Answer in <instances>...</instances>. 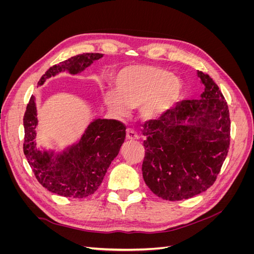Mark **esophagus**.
Masks as SVG:
<instances>
[{
  "mask_svg": "<svg viewBox=\"0 0 254 254\" xmlns=\"http://www.w3.org/2000/svg\"><path fill=\"white\" fill-rule=\"evenodd\" d=\"M139 135H137V133L134 131V130L132 129H128L127 132H126V139L127 140H130V141H136L139 140Z\"/></svg>",
  "mask_w": 254,
  "mask_h": 254,
  "instance_id": "esophagus-1",
  "label": "esophagus"
}]
</instances>
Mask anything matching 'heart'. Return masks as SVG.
Here are the masks:
<instances>
[{"label":"heart","mask_w":254,"mask_h":254,"mask_svg":"<svg viewBox=\"0 0 254 254\" xmlns=\"http://www.w3.org/2000/svg\"><path fill=\"white\" fill-rule=\"evenodd\" d=\"M114 85L99 86L103 102L115 114L125 117L140 107L142 120L157 121L179 101L182 86L164 68L148 64H132L120 68Z\"/></svg>","instance_id":"b5f03b06"}]
</instances>
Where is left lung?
I'll use <instances>...</instances> for the list:
<instances>
[{
	"label": "left lung",
	"mask_w": 254,
	"mask_h": 254,
	"mask_svg": "<svg viewBox=\"0 0 254 254\" xmlns=\"http://www.w3.org/2000/svg\"><path fill=\"white\" fill-rule=\"evenodd\" d=\"M197 75L204 86L200 98L183 101L144 125L143 178L165 200H183L206 190L228 155L227 102L209 75L199 71Z\"/></svg>",
	"instance_id": "obj_1"
}]
</instances>
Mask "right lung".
Returning <instances> with one entry per match:
<instances>
[{"mask_svg": "<svg viewBox=\"0 0 254 254\" xmlns=\"http://www.w3.org/2000/svg\"><path fill=\"white\" fill-rule=\"evenodd\" d=\"M103 56L99 53H84L68 58L51 66L38 86L61 72L79 74ZM23 125L25 132L23 149L37 180L52 193L71 198H83L94 193L119 155L126 136V127L121 122L95 119L80 139L63 151L39 148L35 140L38 118L34 95L26 107Z\"/></svg>", "mask_w": 254, "mask_h": 254, "instance_id": "right-lung-1", "label": "right lung"}]
</instances>
